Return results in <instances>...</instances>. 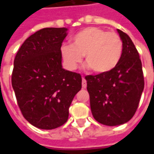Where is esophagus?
Here are the masks:
<instances>
[{
  "label": "esophagus",
  "mask_w": 154,
  "mask_h": 154,
  "mask_svg": "<svg viewBox=\"0 0 154 154\" xmlns=\"http://www.w3.org/2000/svg\"><path fill=\"white\" fill-rule=\"evenodd\" d=\"M82 88H86V87H87V81H86V79H85L84 77H82Z\"/></svg>",
  "instance_id": "esophagus-1"
}]
</instances>
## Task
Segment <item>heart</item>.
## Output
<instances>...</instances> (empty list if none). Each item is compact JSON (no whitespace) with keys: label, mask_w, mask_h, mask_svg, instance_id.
I'll use <instances>...</instances> for the list:
<instances>
[{"label":"heart","mask_w":154,"mask_h":154,"mask_svg":"<svg viewBox=\"0 0 154 154\" xmlns=\"http://www.w3.org/2000/svg\"><path fill=\"white\" fill-rule=\"evenodd\" d=\"M60 54L68 70H76L85 55L87 68H91L97 73H106L119 63L122 41L116 33L98 27H87L74 35L72 44H63Z\"/></svg>","instance_id":"1"}]
</instances>
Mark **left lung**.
Returning <instances> with one entry per match:
<instances>
[{
	"instance_id": "1",
	"label": "left lung",
	"mask_w": 154,
	"mask_h": 154,
	"mask_svg": "<svg viewBox=\"0 0 154 154\" xmlns=\"http://www.w3.org/2000/svg\"><path fill=\"white\" fill-rule=\"evenodd\" d=\"M117 32L123 46L119 63L108 72L86 77L92 116L108 126L120 125L132 118L144 87L139 53L129 35Z\"/></svg>"
}]
</instances>
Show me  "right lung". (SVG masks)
I'll return each instance as SVG.
<instances>
[{"label": "right lung", "instance_id": "add662e5", "mask_svg": "<svg viewBox=\"0 0 154 154\" xmlns=\"http://www.w3.org/2000/svg\"><path fill=\"white\" fill-rule=\"evenodd\" d=\"M67 28H44L22 44L14 60L12 87L23 116L32 125L54 129L68 119L82 88L79 73L62 66L60 48Z\"/></svg>", "mask_w": 154, "mask_h": 154}]
</instances>
